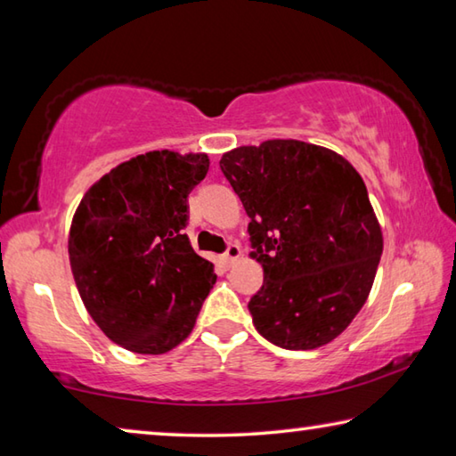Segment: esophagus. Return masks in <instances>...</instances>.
Wrapping results in <instances>:
<instances>
[{"instance_id": "34e87169", "label": "esophagus", "mask_w": 456, "mask_h": 456, "mask_svg": "<svg viewBox=\"0 0 456 456\" xmlns=\"http://www.w3.org/2000/svg\"><path fill=\"white\" fill-rule=\"evenodd\" d=\"M239 256H241V249H239V245L237 243H231L227 247L225 256H223V261H225V265H233L235 261L239 259Z\"/></svg>"}]
</instances>
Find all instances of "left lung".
I'll use <instances>...</instances> for the list:
<instances>
[{
  "instance_id": "left-lung-1",
  "label": "left lung",
  "mask_w": 456,
  "mask_h": 456,
  "mask_svg": "<svg viewBox=\"0 0 456 456\" xmlns=\"http://www.w3.org/2000/svg\"><path fill=\"white\" fill-rule=\"evenodd\" d=\"M219 165L264 267L253 326L285 350L326 346L366 304L380 264L382 229L364 181L342 154L293 138L239 146Z\"/></svg>"
}]
</instances>
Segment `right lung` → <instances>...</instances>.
I'll list each match as a JSON object with an SVG mask.
<instances>
[{"label": "right lung", "mask_w": 456, "mask_h": 456, "mask_svg": "<svg viewBox=\"0 0 456 456\" xmlns=\"http://www.w3.org/2000/svg\"><path fill=\"white\" fill-rule=\"evenodd\" d=\"M205 152L152 151L96 181L74 213L68 253L90 318L134 354H165L195 328L217 275L183 233Z\"/></svg>", "instance_id": "add662e5"}]
</instances>
